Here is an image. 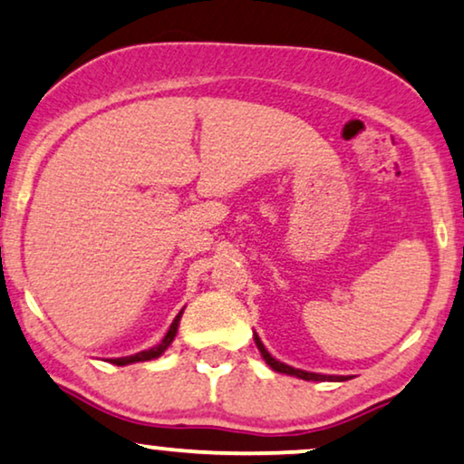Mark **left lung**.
<instances>
[{
    "instance_id": "8db88e82",
    "label": "left lung",
    "mask_w": 464,
    "mask_h": 464,
    "mask_svg": "<svg viewBox=\"0 0 464 464\" xmlns=\"http://www.w3.org/2000/svg\"><path fill=\"white\" fill-rule=\"evenodd\" d=\"M255 343H256L258 352H261V356L265 358V362H267V365L277 373L295 375V378H301V380H307V382H345V380H348L345 375H323V373H312V372H304V369H295L290 365H284V362L276 361V358L271 356L267 350H265V345H263L261 339H258L256 333H255Z\"/></svg>"
}]
</instances>
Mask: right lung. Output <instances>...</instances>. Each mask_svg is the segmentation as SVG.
<instances>
[{
  "mask_svg": "<svg viewBox=\"0 0 464 464\" xmlns=\"http://www.w3.org/2000/svg\"><path fill=\"white\" fill-rule=\"evenodd\" d=\"M180 318H182V312L178 314V316L174 318V323H171L169 331L165 333V337L160 339V343L154 345V348H150V350H141V352H138V354H133V356L110 358V362H112V365L125 367V365H131V362H141V361H152V358H159L160 354H163L165 350L169 348V343L174 342V337H176V333H178V324H180Z\"/></svg>",
  "mask_w": 464,
  "mask_h": 464,
  "instance_id": "obj_1",
  "label": "right lung"
}]
</instances>
